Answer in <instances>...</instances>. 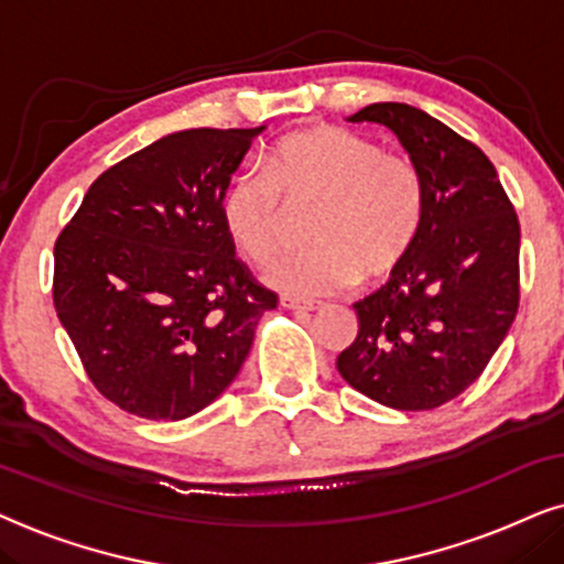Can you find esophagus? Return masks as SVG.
Masks as SVG:
<instances>
[{
  "label": "esophagus",
  "mask_w": 564,
  "mask_h": 564,
  "mask_svg": "<svg viewBox=\"0 0 564 564\" xmlns=\"http://www.w3.org/2000/svg\"><path fill=\"white\" fill-rule=\"evenodd\" d=\"M281 306H286V310H296V312H314V310H322V302H306V299H296V296H281Z\"/></svg>",
  "instance_id": "esophagus-1"
}]
</instances>
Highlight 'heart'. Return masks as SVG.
I'll use <instances>...</instances> for the list:
<instances>
[{
  "mask_svg": "<svg viewBox=\"0 0 564 564\" xmlns=\"http://www.w3.org/2000/svg\"><path fill=\"white\" fill-rule=\"evenodd\" d=\"M312 206L310 247L268 270L275 289L335 294L402 265L425 219L423 172L400 152L340 126L289 133L221 200L224 227L247 260L268 265L289 242L291 208Z\"/></svg>",
  "mask_w": 564,
  "mask_h": 564,
  "instance_id": "1",
  "label": "heart"
}]
</instances>
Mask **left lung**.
<instances>
[{
    "label": "left lung",
    "mask_w": 564,
    "mask_h": 564,
    "mask_svg": "<svg viewBox=\"0 0 564 564\" xmlns=\"http://www.w3.org/2000/svg\"><path fill=\"white\" fill-rule=\"evenodd\" d=\"M381 123L425 180L417 242L392 278L352 304L358 335L337 371L394 410H433L475 384L518 312L521 227L479 147L404 102L348 118Z\"/></svg>",
    "instance_id": "left-lung-1"
}]
</instances>
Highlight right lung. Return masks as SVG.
Here are the masks:
<instances>
[{
    "instance_id": "obj_1",
    "label": "right lung",
    "mask_w": 564,
    "mask_h": 564,
    "mask_svg": "<svg viewBox=\"0 0 564 564\" xmlns=\"http://www.w3.org/2000/svg\"><path fill=\"white\" fill-rule=\"evenodd\" d=\"M258 129H187L89 185L54 247V306L89 381L147 420L208 408L278 296L235 254L221 200Z\"/></svg>"
}]
</instances>
